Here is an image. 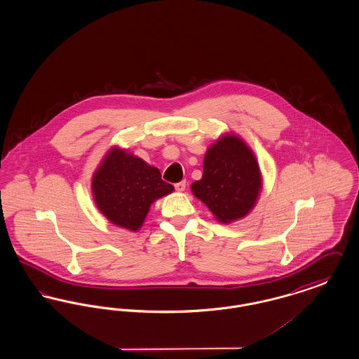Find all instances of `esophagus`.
Segmentation results:
<instances>
[{
    "label": "esophagus",
    "mask_w": 359,
    "mask_h": 359,
    "mask_svg": "<svg viewBox=\"0 0 359 359\" xmlns=\"http://www.w3.org/2000/svg\"><path fill=\"white\" fill-rule=\"evenodd\" d=\"M175 189H176V191H179V192L184 191V189H186V180L176 183V184H175Z\"/></svg>",
    "instance_id": "esophagus-1"
}]
</instances>
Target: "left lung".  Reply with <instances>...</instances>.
Returning <instances> with one entry per match:
<instances>
[{
  "label": "left lung",
  "mask_w": 359,
  "mask_h": 359,
  "mask_svg": "<svg viewBox=\"0 0 359 359\" xmlns=\"http://www.w3.org/2000/svg\"><path fill=\"white\" fill-rule=\"evenodd\" d=\"M191 189L218 221L229 223L245 217L261 189L255 154L238 137H223L207 151L203 176Z\"/></svg>",
  "instance_id": "obj_1"
}]
</instances>
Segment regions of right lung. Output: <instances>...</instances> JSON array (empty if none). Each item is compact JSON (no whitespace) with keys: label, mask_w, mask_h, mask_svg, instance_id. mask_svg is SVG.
<instances>
[{"label":"right lung","mask_w":359,"mask_h":359,"mask_svg":"<svg viewBox=\"0 0 359 359\" xmlns=\"http://www.w3.org/2000/svg\"><path fill=\"white\" fill-rule=\"evenodd\" d=\"M173 191L161 173L144 160L118 149L106 154L93 177V194L103 215L114 224L136 231L157 198Z\"/></svg>","instance_id":"right-lung-1"}]
</instances>
